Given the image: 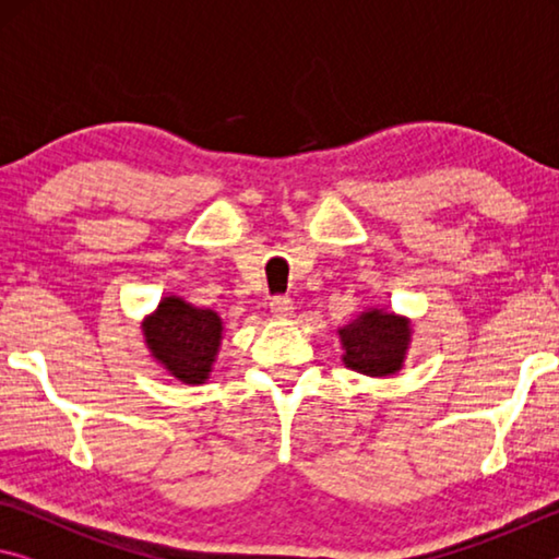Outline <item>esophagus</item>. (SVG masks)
<instances>
[{"label": "esophagus", "instance_id": "1", "mask_svg": "<svg viewBox=\"0 0 559 559\" xmlns=\"http://www.w3.org/2000/svg\"><path fill=\"white\" fill-rule=\"evenodd\" d=\"M269 306L276 318H288L293 313V300L288 296H273Z\"/></svg>", "mask_w": 559, "mask_h": 559}]
</instances>
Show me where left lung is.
Here are the masks:
<instances>
[{
  "label": "left lung",
  "instance_id": "left-lung-1",
  "mask_svg": "<svg viewBox=\"0 0 559 559\" xmlns=\"http://www.w3.org/2000/svg\"><path fill=\"white\" fill-rule=\"evenodd\" d=\"M345 355L343 362L349 370L386 377L400 370L409 345V320L400 316L367 310L355 323L340 330Z\"/></svg>",
  "mask_w": 559,
  "mask_h": 559
}]
</instances>
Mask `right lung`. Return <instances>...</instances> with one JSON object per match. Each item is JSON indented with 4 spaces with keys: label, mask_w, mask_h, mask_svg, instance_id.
I'll return each mask as SVG.
<instances>
[{
    "label": "right lung",
    "mask_w": 559,
    "mask_h": 559,
    "mask_svg": "<svg viewBox=\"0 0 559 559\" xmlns=\"http://www.w3.org/2000/svg\"><path fill=\"white\" fill-rule=\"evenodd\" d=\"M150 353L165 365L179 382L202 384L212 372V362L222 340V318L182 298H163L155 316L145 320Z\"/></svg>",
    "instance_id": "right-lung-1"
}]
</instances>
